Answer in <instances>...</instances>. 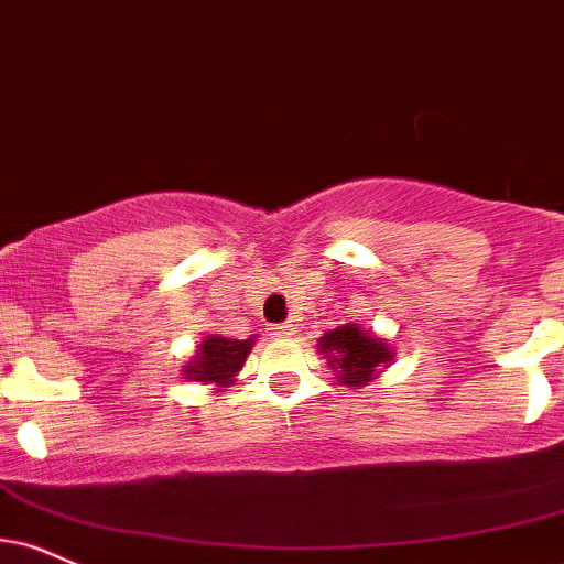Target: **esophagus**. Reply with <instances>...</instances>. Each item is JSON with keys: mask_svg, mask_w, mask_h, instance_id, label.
Segmentation results:
<instances>
[{"mask_svg": "<svg viewBox=\"0 0 564 564\" xmlns=\"http://www.w3.org/2000/svg\"><path fill=\"white\" fill-rule=\"evenodd\" d=\"M268 330H270V336H273V338L294 336V325H291V323H278V325H273V328H268Z\"/></svg>", "mask_w": 564, "mask_h": 564, "instance_id": "1", "label": "esophagus"}]
</instances>
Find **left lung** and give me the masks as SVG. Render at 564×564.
I'll use <instances>...</instances> for the list:
<instances>
[{"label":"left lung","mask_w":564,"mask_h":564,"mask_svg":"<svg viewBox=\"0 0 564 564\" xmlns=\"http://www.w3.org/2000/svg\"><path fill=\"white\" fill-rule=\"evenodd\" d=\"M321 351L330 357V370L344 386H365L391 359L381 338L359 330V325H341L321 338Z\"/></svg>","instance_id":"obj_1"}]
</instances>
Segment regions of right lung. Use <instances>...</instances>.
Masks as SVG:
<instances>
[{"mask_svg":"<svg viewBox=\"0 0 564 564\" xmlns=\"http://www.w3.org/2000/svg\"><path fill=\"white\" fill-rule=\"evenodd\" d=\"M249 349H252V338L249 341H239V338L207 336V341H202L199 355H194V362H188L183 372H186V378H194L199 383L223 386L241 368Z\"/></svg>","mask_w":564,"mask_h":564,"instance_id":"1","label":"right lung"}]
</instances>
